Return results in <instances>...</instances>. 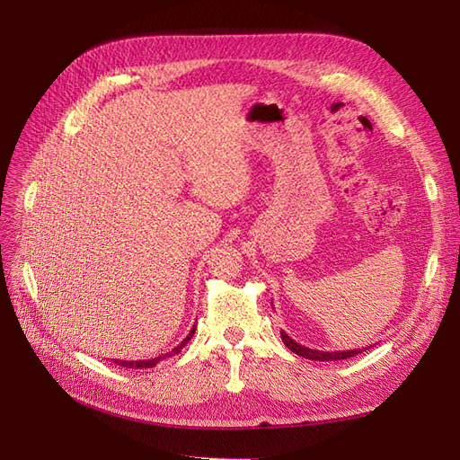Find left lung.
I'll return each instance as SVG.
<instances>
[{
    "mask_svg": "<svg viewBox=\"0 0 460 460\" xmlns=\"http://www.w3.org/2000/svg\"><path fill=\"white\" fill-rule=\"evenodd\" d=\"M282 336V341L284 345L288 347L289 351H294L296 355L299 357H305V358H311V360H341V358H349V357H355L358 353H363L365 349H351V351H316V349H309V347L305 345H299L297 341L291 340L286 332H280Z\"/></svg>",
    "mask_w": 460,
    "mask_h": 460,
    "instance_id": "obj_1",
    "label": "left lung"
}]
</instances>
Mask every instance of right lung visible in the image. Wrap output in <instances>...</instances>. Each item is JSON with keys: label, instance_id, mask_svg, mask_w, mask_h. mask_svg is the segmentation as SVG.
Segmentation results:
<instances>
[{"label": "right lung", "instance_id": "1", "mask_svg": "<svg viewBox=\"0 0 460 460\" xmlns=\"http://www.w3.org/2000/svg\"><path fill=\"white\" fill-rule=\"evenodd\" d=\"M193 333H196V326H193V328L190 330V333H188V336H186V340H184L182 343H180L178 347H174V349H172L169 355L172 357V355H176V353L182 351V347H186V343H188V341L193 338ZM161 358H164V357L149 358V360H119V358H117L115 363H117V365H120V367H127V368H151V367H155Z\"/></svg>", "mask_w": 460, "mask_h": 460}]
</instances>
